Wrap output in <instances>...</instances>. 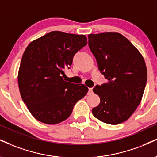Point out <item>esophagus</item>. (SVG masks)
<instances>
[{
	"label": "esophagus",
	"mask_w": 157,
	"mask_h": 157,
	"mask_svg": "<svg viewBox=\"0 0 157 157\" xmlns=\"http://www.w3.org/2000/svg\"><path fill=\"white\" fill-rule=\"evenodd\" d=\"M93 93V88H88V94H91Z\"/></svg>",
	"instance_id": "34e87169"
}]
</instances>
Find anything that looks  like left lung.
I'll use <instances>...</instances> for the list:
<instances>
[{
	"mask_svg": "<svg viewBox=\"0 0 157 157\" xmlns=\"http://www.w3.org/2000/svg\"><path fill=\"white\" fill-rule=\"evenodd\" d=\"M88 46L98 69L108 80L93 89L100 103L92 109V113L106 124H121L129 119L142 100L147 81L144 58L117 32L89 34Z\"/></svg>",
	"mask_w": 157,
	"mask_h": 157,
	"instance_id": "8db88e82",
	"label": "left lung"
}]
</instances>
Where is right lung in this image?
Listing matches in <instances>:
<instances>
[{
  "instance_id": "1",
  "label": "right lung",
  "mask_w": 157,
  "mask_h": 157,
  "mask_svg": "<svg viewBox=\"0 0 157 157\" xmlns=\"http://www.w3.org/2000/svg\"><path fill=\"white\" fill-rule=\"evenodd\" d=\"M87 44L85 35L52 31L31 41L22 55L18 86L22 101L36 119L47 124L65 121L88 93L83 84L65 81L75 53Z\"/></svg>"
}]
</instances>
